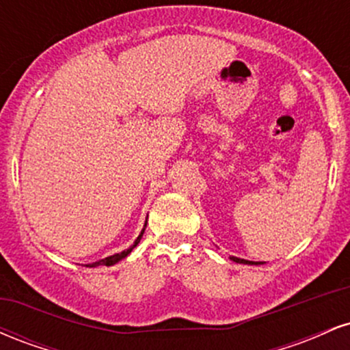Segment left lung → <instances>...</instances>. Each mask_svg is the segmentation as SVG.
<instances>
[{"label":"left lung","instance_id":"obj_1","mask_svg":"<svg viewBox=\"0 0 350 350\" xmlns=\"http://www.w3.org/2000/svg\"><path fill=\"white\" fill-rule=\"evenodd\" d=\"M232 262L235 263H243V265H262L263 262H250V260H243V258H237V256H230Z\"/></svg>","mask_w":350,"mask_h":350}]
</instances>
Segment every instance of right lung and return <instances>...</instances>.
Listing matches in <instances>:
<instances>
[{"mask_svg": "<svg viewBox=\"0 0 350 350\" xmlns=\"http://www.w3.org/2000/svg\"><path fill=\"white\" fill-rule=\"evenodd\" d=\"M144 228H146V224H144V227H143V230H142V234L138 235V239L135 240L133 242V245H131L130 248H126V250H123V252H120V253H115V255H111V256H107V258H103V260H98V262H94V263H88V265H85V267H90V268H95V267H100V265H103V267H111V265H115V263H118L120 260H123L124 256H128L131 253V250H133V248L136 247V245L139 243V240H142V237H143V234H144Z\"/></svg>", "mask_w": 350, "mask_h": 350, "instance_id": "right-lung-1", "label": "right lung"}]
</instances>
